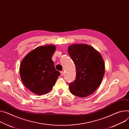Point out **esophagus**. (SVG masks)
<instances>
[{"label": "esophagus", "mask_w": 129, "mask_h": 129, "mask_svg": "<svg viewBox=\"0 0 129 129\" xmlns=\"http://www.w3.org/2000/svg\"><path fill=\"white\" fill-rule=\"evenodd\" d=\"M60 74H61V75L62 76H63L64 75V71H61V72H60Z\"/></svg>", "instance_id": "obj_1"}]
</instances>
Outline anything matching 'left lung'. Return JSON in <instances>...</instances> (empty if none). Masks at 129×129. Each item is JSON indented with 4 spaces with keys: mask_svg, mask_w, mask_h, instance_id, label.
<instances>
[{
    "mask_svg": "<svg viewBox=\"0 0 129 129\" xmlns=\"http://www.w3.org/2000/svg\"><path fill=\"white\" fill-rule=\"evenodd\" d=\"M68 52L76 71V78L69 83V90L77 97H87L95 91L103 78L105 64L102 56L92 46L84 44L70 45Z\"/></svg>",
    "mask_w": 129,
    "mask_h": 129,
    "instance_id": "1",
    "label": "left lung"
}]
</instances>
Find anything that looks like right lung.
<instances>
[{"mask_svg": "<svg viewBox=\"0 0 129 129\" xmlns=\"http://www.w3.org/2000/svg\"><path fill=\"white\" fill-rule=\"evenodd\" d=\"M55 49L53 45L39 46L21 62L19 73L22 82L35 94L41 96L48 93L60 76L52 60Z\"/></svg>", "mask_w": 129, "mask_h": 129, "instance_id": "obj_1", "label": "right lung"}]
</instances>
